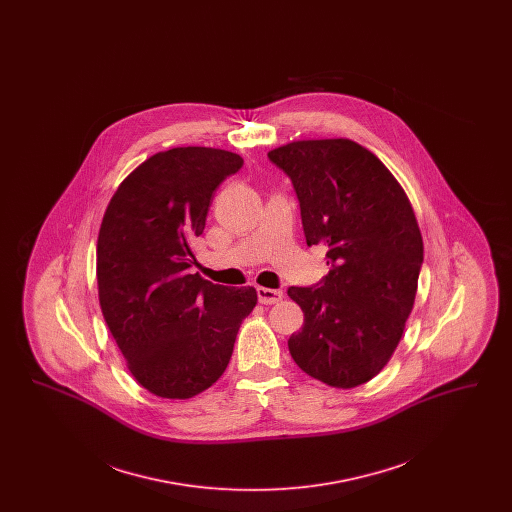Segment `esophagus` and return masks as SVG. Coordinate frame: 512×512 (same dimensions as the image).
<instances>
[{"instance_id": "1", "label": "esophagus", "mask_w": 512, "mask_h": 512, "mask_svg": "<svg viewBox=\"0 0 512 512\" xmlns=\"http://www.w3.org/2000/svg\"><path fill=\"white\" fill-rule=\"evenodd\" d=\"M257 297H259V303H263V305H274V303L282 301L284 293L280 290H270V288H257Z\"/></svg>"}]
</instances>
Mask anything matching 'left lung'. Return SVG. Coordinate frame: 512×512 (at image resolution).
I'll list each match as a JSON object with an SVG mask.
<instances>
[{"label":"left lung","instance_id":"obj_1","mask_svg":"<svg viewBox=\"0 0 512 512\" xmlns=\"http://www.w3.org/2000/svg\"><path fill=\"white\" fill-rule=\"evenodd\" d=\"M268 159L292 178L307 245H326L330 265L315 288L288 290L305 315L292 359L332 388H357L388 365L413 311L424 245L411 201L347 138L297 140Z\"/></svg>","mask_w":512,"mask_h":512}]
</instances>
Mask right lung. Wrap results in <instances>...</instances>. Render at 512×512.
Returning a JSON list of instances; mask_svg holds the SVG:
<instances>
[{
    "mask_svg": "<svg viewBox=\"0 0 512 512\" xmlns=\"http://www.w3.org/2000/svg\"><path fill=\"white\" fill-rule=\"evenodd\" d=\"M238 153L172 147L130 172L98 236L99 307L134 380L157 397L190 399L230 363L255 288H228L188 268L213 192L240 171Z\"/></svg>",
    "mask_w": 512,
    "mask_h": 512,
    "instance_id": "obj_1",
    "label": "right lung"
}]
</instances>
